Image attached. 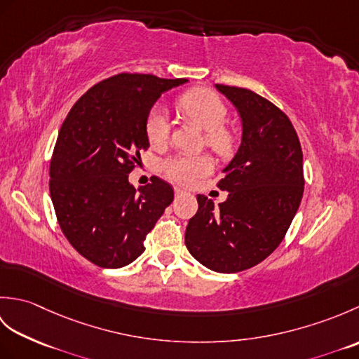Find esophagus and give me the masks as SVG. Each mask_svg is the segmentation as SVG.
I'll use <instances>...</instances> for the list:
<instances>
[{"instance_id": "34e87169", "label": "esophagus", "mask_w": 359, "mask_h": 359, "mask_svg": "<svg viewBox=\"0 0 359 359\" xmlns=\"http://www.w3.org/2000/svg\"><path fill=\"white\" fill-rule=\"evenodd\" d=\"M185 193L184 191H182V189H179V188H174V196L175 197H180V196H184Z\"/></svg>"}]
</instances>
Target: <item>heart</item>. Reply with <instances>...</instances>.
I'll list each match as a JSON object with an SVG mask.
<instances>
[{
    "label": "heart",
    "mask_w": 359,
    "mask_h": 359,
    "mask_svg": "<svg viewBox=\"0 0 359 359\" xmlns=\"http://www.w3.org/2000/svg\"><path fill=\"white\" fill-rule=\"evenodd\" d=\"M179 108L189 118L197 121L207 134L208 147L220 157H230L236 148V135L231 128L225 123L228 109L215 90L207 88H193L182 94L177 100ZM171 121L162 104L152 106L144 121V133L151 147L160 148L170 139ZM215 170V162L208 154L175 156L166 158L162 163V171L168 179L177 185L188 187L194 182L208 175Z\"/></svg>",
    "instance_id": "1"
}]
</instances>
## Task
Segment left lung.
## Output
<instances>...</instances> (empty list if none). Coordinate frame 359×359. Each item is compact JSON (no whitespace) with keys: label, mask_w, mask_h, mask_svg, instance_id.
Wrapping results in <instances>:
<instances>
[{"label":"left lung","mask_w":359,"mask_h":359,"mask_svg":"<svg viewBox=\"0 0 359 359\" xmlns=\"http://www.w3.org/2000/svg\"><path fill=\"white\" fill-rule=\"evenodd\" d=\"M238 108L242 143L217 188L226 201L197 194L185 243L202 265L238 273L262 262L285 238L304 193L302 149L292 121L276 104L245 88L216 85Z\"/></svg>","instance_id":"8db88e82"}]
</instances>
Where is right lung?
Returning <instances> with one entry per match:
<instances>
[{
	"label": "right lung",
	"mask_w": 359,
	"mask_h": 359,
	"mask_svg": "<svg viewBox=\"0 0 359 359\" xmlns=\"http://www.w3.org/2000/svg\"><path fill=\"white\" fill-rule=\"evenodd\" d=\"M185 81L112 75L86 90L60 128L49 166L53 210L71 245L102 269L135 261L174 199L172 187L160 177L152 175L135 191L128 174L149 147L144 121L152 104Z\"/></svg>",
	"instance_id": "1"
}]
</instances>
